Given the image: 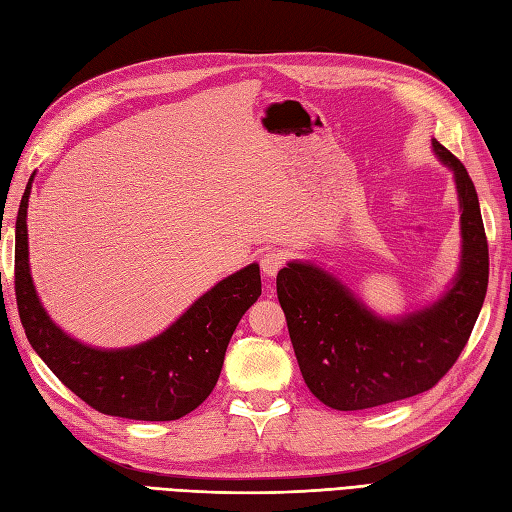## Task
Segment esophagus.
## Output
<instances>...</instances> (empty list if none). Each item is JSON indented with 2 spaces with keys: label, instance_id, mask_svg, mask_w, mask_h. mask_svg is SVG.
I'll return each mask as SVG.
<instances>
[{
  "label": "esophagus",
  "instance_id": "esophagus-1",
  "mask_svg": "<svg viewBox=\"0 0 512 512\" xmlns=\"http://www.w3.org/2000/svg\"><path fill=\"white\" fill-rule=\"evenodd\" d=\"M283 264H285V253L283 251H266L259 259L261 270H264V275L270 277V279L277 275Z\"/></svg>",
  "mask_w": 512,
  "mask_h": 512
}]
</instances>
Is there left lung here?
<instances>
[{
    "instance_id": "8db88e82",
    "label": "left lung",
    "mask_w": 512,
    "mask_h": 512,
    "mask_svg": "<svg viewBox=\"0 0 512 512\" xmlns=\"http://www.w3.org/2000/svg\"><path fill=\"white\" fill-rule=\"evenodd\" d=\"M436 159L454 174L460 205V264L434 301L386 318L334 272L288 261L277 294L296 362L312 395L334 410H366L430 390L471 336L489 285L478 194L465 165L432 139Z\"/></svg>"
}]
</instances>
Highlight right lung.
Wrapping results in <instances>:
<instances>
[{
  "mask_svg": "<svg viewBox=\"0 0 512 512\" xmlns=\"http://www.w3.org/2000/svg\"><path fill=\"white\" fill-rule=\"evenodd\" d=\"M17 213L15 294L32 349L61 382L102 414L135 421H174L196 410L216 386L233 331L261 294L259 264L224 277L154 338L100 349L58 327L39 299L28 257V200Z\"/></svg>",
  "mask_w": 512,
  "mask_h": 512,
  "instance_id": "obj_1",
  "label": "right lung"
}]
</instances>
